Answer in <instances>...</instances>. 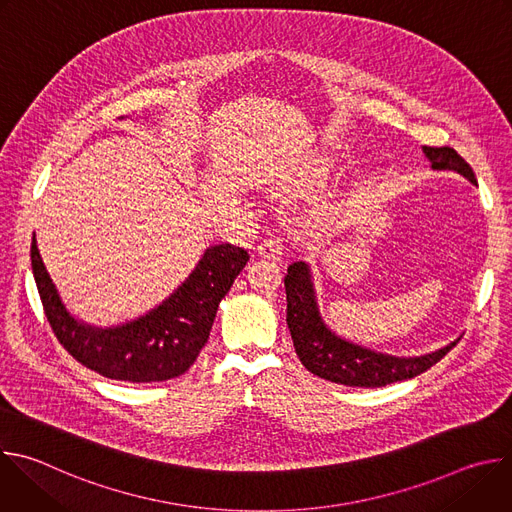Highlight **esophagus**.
<instances>
[{
	"label": "esophagus",
	"mask_w": 512,
	"mask_h": 512,
	"mask_svg": "<svg viewBox=\"0 0 512 512\" xmlns=\"http://www.w3.org/2000/svg\"><path fill=\"white\" fill-rule=\"evenodd\" d=\"M281 251H283V247H281V243L277 241V239H263L259 245H257V253L261 255V257H265V259H269V261H279L281 259Z\"/></svg>",
	"instance_id": "1"
}]
</instances>
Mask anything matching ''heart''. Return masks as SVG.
<instances>
[{
  "label": "heart",
  "mask_w": 512,
  "mask_h": 512,
  "mask_svg": "<svg viewBox=\"0 0 512 512\" xmlns=\"http://www.w3.org/2000/svg\"><path fill=\"white\" fill-rule=\"evenodd\" d=\"M310 176H312L314 180H316V178H320V170H312V172H310ZM300 186H304V182H289V184H285V186H283V190H289V192H291V190H298Z\"/></svg>",
  "instance_id": "1"
}]
</instances>
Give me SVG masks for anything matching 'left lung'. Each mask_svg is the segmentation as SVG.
Listing matches in <instances>:
<instances>
[{"instance_id":"1","label":"left lung","mask_w":512,"mask_h":512,"mask_svg":"<svg viewBox=\"0 0 512 512\" xmlns=\"http://www.w3.org/2000/svg\"><path fill=\"white\" fill-rule=\"evenodd\" d=\"M423 154L433 170H452L476 184L470 164L454 148H427ZM287 294V328L304 367L320 379L346 387H385L397 381L413 379L437 360H442L460 340L421 356H393L358 346L334 334L320 316L312 281V269L306 261L287 267L283 279Z\"/></svg>"}]
</instances>
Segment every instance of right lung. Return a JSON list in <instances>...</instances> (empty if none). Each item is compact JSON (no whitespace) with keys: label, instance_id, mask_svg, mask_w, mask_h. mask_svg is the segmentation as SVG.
Listing matches in <instances>:
<instances>
[{"label":"right lung","instance_id":"right-lung-1","mask_svg":"<svg viewBox=\"0 0 512 512\" xmlns=\"http://www.w3.org/2000/svg\"><path fill=\"white\" fill-rule=\"evenodd\" d=\"M247 261L241 247L212 245L160 306L125 324L99 328L66 310L40 257L36 233L32 237V271L56 338L87 369L127 383H160L192 367L210 336L218 304Z\"/></svg>","mask_w":512,"mask_h":512}]
</instances>
